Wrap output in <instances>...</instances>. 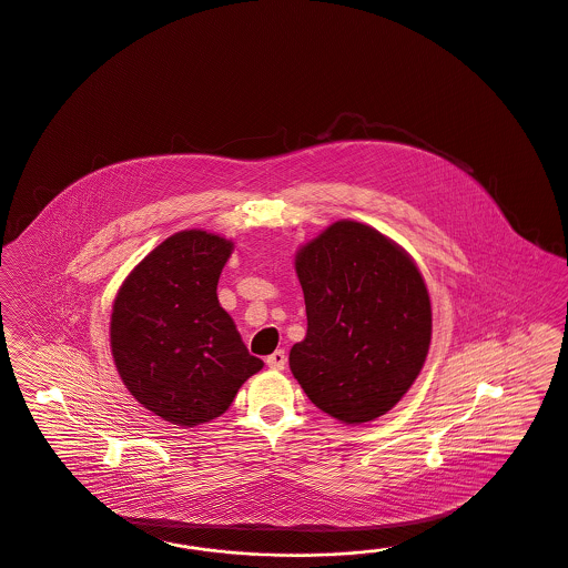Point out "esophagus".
I'll use <instances>...</instances> for the list:
<instances>
[{"mask_svg": "<svg viewBox=\"0 0 568 568\" xmlns=\"http://www.w3.org/2000/svg\"><path fill=\"white\" fill-rule=\"evenodd\" d=\"M266 365L274 369V372H281V369H285V365H287V354L285 351H274L271 356H266Z\"/></svg>", "mask_w": 568, "mask_h": 568, "instance_id": "obj_1", "label": "esophagus"}]
</instances>
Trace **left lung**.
I'll return each instance as SVG.
<instances>
[{"mask_svg":"<svg viewBox=\"0 0 568 568\" xmlns=\"http://www.w3.org/2000/svg\"><path fill=\"white\" fill-rule=\"evenodd\" d=\"M308 329L290 353L321 412L358 426L390 412L424 367L430 295L412 255L367 224L339 220L295 254Z\"/></svg>","mask_w":568,"mask_h":568,"instance_id":"obj_1","label":"left lung"}]
</instances>
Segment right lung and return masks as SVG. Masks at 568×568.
Masks as SVG:
<instances>
[{
	"instance_id": "add662e5",
	"label": "right lung",
	"mask_w": 568,
	"mask_h": 568,
	"mask_svg": "<svg viewBox=\"0 0 568 568\" xmlns=\"http://www.w3.org/2000/svg\"><path fill=\"white\" fill-rule=\"evenodd\" d=\"M233 247L214 233L180 231L128 274L113 302L111 353L125 388L182 428L220 417L264 367L215 294Z\"/></svg>"
}]
</instances>
